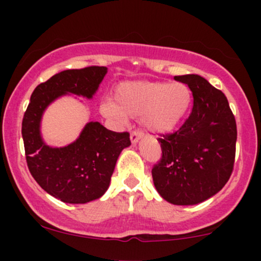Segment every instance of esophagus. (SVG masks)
Listing matches in <instances>:
<instances>
[{
    "mask_svg": "<svg viewBox=\"0 0 261 261\" xmlns=\"http://www.w3.org/2000/svg\"><path fill=\"white\" fill-rule=\"evenodd\" d=\"M142 136H143V134L141 133V131H139V130L133 131V133H131V136H130L131 142H133V143H137L141 139H142Z\"/></svg>",
    "mask_w": 261,
    "mask_h": 261,
    "instance_id": "1",
    "label": "esophagus"
}]
</instances>
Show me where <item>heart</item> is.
Here are the masks:
<instances>
[{
    "instance_id": "b5f03b06",
    "label": "heart",
    "mask_w": 261,
    "mask_h": 261,
    "mask_svg": "<svg viewBox=\"0 0 261 261\" xmlns=\"http://www.w3.org/2000/svg\"><path fill=\"white\" fill-rule=\"evenodd\" d=\"M115 101L100 104L103 115L119 122L127 116L139 118L153 134H169L185 120L193 103V93L181 82L134 81L120 83L114 92Z\"/></svg>"
}]
</instances>
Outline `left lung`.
<instances>
[{
  "label": "left lung",
  "mask_w": 261,
  "mask_h": 261,
  "mask_svg": "<svg viewBox=\"0 0 261 261\" xmlns=\"http://www.w3.org/2000/svg\"><path fill=\"white\" fill-rule=\"evenodd\" d=\"M193 92L194 106L178 131L161 135L154 187L174 205H196L228 181L236 157L237 124L226 95L199 74L175 76Z\"/></svg>",
  "instance_id": "obj_1"
}]
</instances>
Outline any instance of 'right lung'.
Listing matches in <instances>:
<instances>
[{"label":"right lung","mask_w":261,"mask_h":261,"mask_svg":"<svg viewBox=\"0 0 261 261\" xmlns=\"http://www.w3.org/2000/svg\"><path fill=\"white\" fill-rule=\"evenodd\" d=\"M106 73L104 66L56 73L37 86L23 116L22 136L29 172L47 194L64 202L86 203L106 193L119 154L131 145L130 134L115 133L91 121L74 142L54 148L41 139V116L50 103L67 93L91 99Z\"/></svg>","instance_id":"right-lung-1"}]
</instances>
